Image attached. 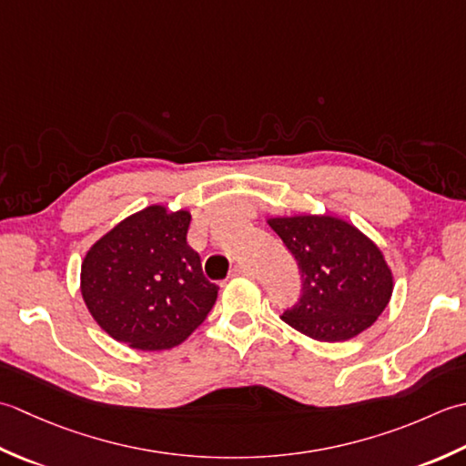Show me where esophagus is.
I'll return each instance as SVG.
<instances>
[{
  "label": "esophagus",
  "mask_w": 466,
  "mask_h": 466,
  "mask_svg": "<svg viewBox=\"0 0 466 466\" xmlns=\"http://www.w3.org/2000/svg\"><path fill=\"white\" fill-rule=\"evenodd\" d=\"M231 275H233V278H237V275H251V269L247 268V265H235Z\"/></svg>",
  "instance_id": "obj_1"
}]
</instances>
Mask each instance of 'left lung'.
Returning a JSON list of instances; mask_svg holds the SVG:
<instances>
[{
    "label": "left lung",
    "instance_id": "1",
    "mask_svg": "<svg viewBox=\"0 0 466 466\" xmlns=\"http://www.w3.org/2000/svg\"><path fill=\"white\" fill-rule=\"evenodd\" d=\"M268 225L296 258L303 293L281 319L318 341L352 339L388 306L394 275L368 235L334 215L269 217Z\"/></svg>",
    "mask_w": 466,
    "mask_h": 466
}]
</instances>
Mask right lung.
<instances>
[{
  "label": "right lung",
  "instance_id": "right-lung-1",
  "mask_svg": "<svg viewBox=\"0 0 466 466\" xmlns=\"http://www.w3.org/2000/svg\"><path fill=\"white\" fill-rule=\"evenodd\" d=\"M191 213L148 205L104 233L86 251L80 293L110 338L142 352L185 341L203 324L219 288L187 243Z\"/></svg>",
  "mask_w": 466,
  "mask_h": 466
}]
</instances>
